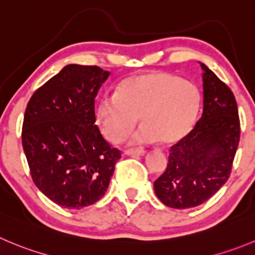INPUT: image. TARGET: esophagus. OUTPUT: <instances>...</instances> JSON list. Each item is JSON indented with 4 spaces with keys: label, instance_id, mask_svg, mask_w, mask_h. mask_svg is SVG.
Wrapping results in <instances>:
<instances>
[{
    "label": "esophagus",
    "instance_id": "esophagus-1",
    "mask_svg": "<svg viewBox=\"0 0 255 255\" xmlns=\"http://www.w3.org/2000/svg\"><path fill=\"white\" fill-rule=\"evenodd\" d=\"M125 153L128 154V156H143V154H146V149H143V148H129V149H126Z\"/></svg>",
    "mask_w": 255,
    "mask_h": 255
}]
</instances>
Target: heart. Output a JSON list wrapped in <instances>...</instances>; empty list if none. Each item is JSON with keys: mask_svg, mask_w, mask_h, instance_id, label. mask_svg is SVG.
<instances>
[{"mask_svg": "<svg viewBox=\"0 0 255 255\" xmlns=\"http://www.w3.org/2000/svg\"><path fill=\"white\" fill-rule=\"evenodd\" d=\"M200 111L196 85L163 71L138 74L123 80L116 94H104L95 117L101 132L112 143H120L137 122L142 123L130 143L163 144L181 141L190 133Z\"/></svg>", "mask_w": 255, "mask_h": 255, "instance_id": "heart-1", "label": "heart"}]
</instances>
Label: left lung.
Returning a JSON list of instances; mask_svg holds the SVG:
<instances>
[{"mask_svg": "<svg viewBox=\"0 0 255 255\" xmlns=\"http://www.w3.org/2000/svg\"><path fill=\"white\" fill-rule=\"evenodd\" d=\"M203 69L204 109L191 132L170 148L166 171L154 181L168 208L189 209L210 199L229 178L240 139V121L230 88Z\"/></svg>", "mask_w": 255, "mask_h": 255, "instance_id": "left-lung-1", "label": "left lung"}]
</instances>
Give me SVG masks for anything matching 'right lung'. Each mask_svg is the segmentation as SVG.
<instances>
[{
  "instance_id": "1",
  "label": "right lung",
  "mask_w": 255,
  "mask_h": 255,
  "mask_svg": "<svg viewBox=\"0 0 255 255\" xmlns=\"http://www.w3.org/2000/svg\"><path fill=\"white\" fill-rule=\"evenodd\" d=\"M108 77L99 66L70 64L26 107L21 137L30 175L63 208L82 209L102 199L121 158L95 126L94 99Z\"/></svg>"
}]
</instances>
